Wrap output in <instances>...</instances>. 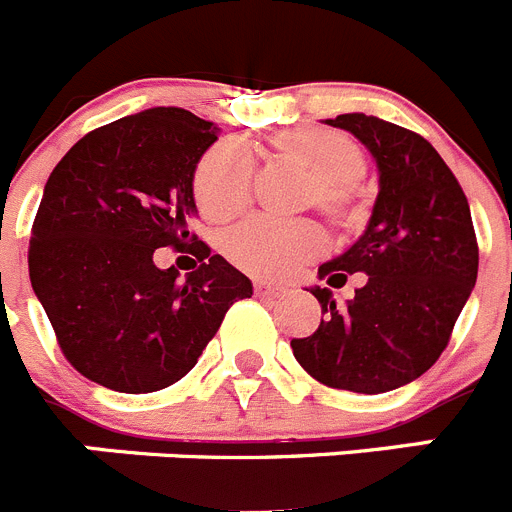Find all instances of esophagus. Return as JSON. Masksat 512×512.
<instances>
[{
  "mask_svg": "<svg viewBox=\"0 0 512 512\" xmlns=\"http://www.w3.org/2000/svg\"><path fill=\"white\" fill-rule=\"evenodd\" d=\"M256 295L261 297H282L284 287L282 284H271V282H256Z\"/></svg>",
  "mask_w": 512,
  "mask_h": 512,
  "instance_id": "1",
  "label": "esophagus"
}]
</instances>
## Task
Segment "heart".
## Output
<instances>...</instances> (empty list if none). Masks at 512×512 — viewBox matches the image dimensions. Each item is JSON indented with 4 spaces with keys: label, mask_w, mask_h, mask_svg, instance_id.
<instances>
[{
    "label": "heart",
    "mask_w": 512,
    "mask_h": 512,
    "mask_svg": "<svg viewBox=\"0 0 512 512\" xmlns=\"http://www.w3.org/2000/svg\"><path fill=\"white\" fill-rule=\"evenodd\" d=\"M271 153L310 174L307 205H315L330 225L356 228L364 217L356 182L366 171V153L351 135L325 125H292L269 135ZM194 200L212 223L241 215L253 194V161L235 140H220L202 153L192 176ZM325 246L323 230L307 220L282 223L253 217L235 228L225 253L253 277H284L295 266L315 259Z\"/></svg>",
    "instance_id": "1"
}]
</instances>
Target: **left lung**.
<instances>
[{
    "label": "left lung",
    "mask_w": 512,
    "mask_h": 512,
    "mask_svg": "<svg viewBox=\"0 0 512 512\" xmlns=\"http://www.w3.org/2000/svg\"><path fill=\"white\" fill-rule=\"evenodd\" d=\"M325 122L369 148L379 194L364 235L318 269L330 287L364 274L356 297L336 307L328 287H312L323 320L292 351L325 387L379 395L418 379L449 346L477 282V235L467 194L423 135L364 112Z\"/></svg>",
    "instance_id": "1"
}]
</instances>
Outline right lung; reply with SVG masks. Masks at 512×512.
<instances>
[{
  "mask_svg": "<svg viewBox=\"0 0 512 512\" xmlns=\"http://www.w3.org/2000/svg\"><path fill=\"white\" fill-rule=\"evenodd\" d=\"M217 125L153 107L92 130L58 161L27 251L30 282L76 372L146 395L197 364L251 279L189 233L192 176ZM189 247L187 280L158 270L156 247Z\"/></svg>",
  "mask_w": 512,
  "mask_h": 512,
  "instance_id": "add662e5",
  "label": "right lung"
}]
</instances>
